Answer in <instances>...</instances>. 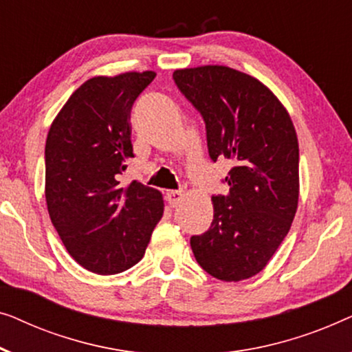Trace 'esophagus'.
<instances>
[{"mask_svg": "<svg viewBox=\"0 0 352 352\" xmlns=\"http://www.w3.org/2000/svg\"><path fill=\"white\" fill-rule=\"evenodd\" d=\"M166 199L170 207H177L183 199V191H169L166 195Z\"/></svg>", "mask_w": 352, "mask_h": 352, "instance_id": "34e87169", "label": "esophagus"}]
</instances>
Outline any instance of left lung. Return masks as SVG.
I'll return each mask as SVG.
<instances>
[{"instance_id":"obj_1","label":"left lung","mask_w":352,"mask_h":352,"mask_svg":"<svg viewBox=\"0 0 352 352\" xmlns=\"http://www.w3.org/2000/svg\"><path fill=\"white\" fill-rule=\"evenodd\" d=\"M206 122L212 161L234 162L226 196H212L214 220L190 244L220 280L258 274L284 241L298 207V138L289 113L263 82L223 65L174 72Z\"/></svg>"}]
</instances>
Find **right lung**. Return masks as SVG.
<instances>
[{
  "instance_id": "add662e5",
  "label": "right lung",
  "mask_w": 352,
  "mask_h": 352,
  "mask_svg": "<svg viewBox=\"0 0 352 352\" xmlns=\"http://www.w3.org/2000/svg\"><path fill=\"white\" fill-rule=\"evenodd\" d=\"M155 72L96 76L79 86L49 129L46 202L73 258L97 274H118L145 255L164 214L162 195L133 180L120 186L133 157L131 110Z\"/></svg>"
}]
</instances>
